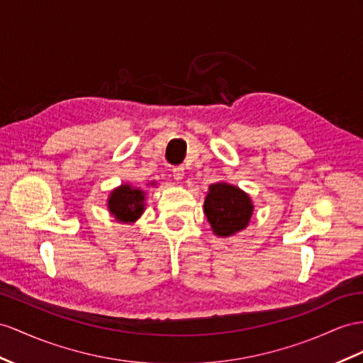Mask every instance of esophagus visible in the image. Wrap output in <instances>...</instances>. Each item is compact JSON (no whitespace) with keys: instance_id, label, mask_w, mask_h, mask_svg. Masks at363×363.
<instances>
[{"instance_id":"obj_1","label":"esophagus","mask_w":363,"mask_h":363,"mask_svg":"<svg viewBox=\"0 0 363 363\" xmlns=\"http://www.w3.org/2000/svg\"><path fill=\"white\" fill-rule=\"evenodd\" d=\"M184 174H185V172H184V167H181V165L174 167V169H173V178H174L176 181H181V179H184Z\"/></svg>"}]
</instances>
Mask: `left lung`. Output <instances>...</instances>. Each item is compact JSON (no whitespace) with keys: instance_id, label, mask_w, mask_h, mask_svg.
Segmentation results:
<instances>
[{"instance_id":"obj_1","label":"left lung","mask_w":363,"mask_h":363,"mask_svg":"<svg viewBox=\"0 0 363 363\" xmlns=\"http://www.w3.org/2000/svg\"><path fill=\"white\" fill-rule=\"evenodd\" d=\"M203 211L213 231L227 238L244 230L252 218L253 203L247 193L225 182L210 185Z\"/></svg>"}]
</instances>
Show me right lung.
<instances>
[{
  "label": "right lung",
  "instance_id": "add662e5",
  "mask_svg": "<svg viewBox=\"0 0 363 363\" xmlns=\"http://www.w3.org/2000/svg\"><path fill=\"white\" fill-rule=\"evenodd\" d=\"M108 210L121 222L136 220L144 210V191L130 185H121L110 193Z\"/></svg>",
  "mask_w": 363,
  "mask_h": 363
}]
</instances>
